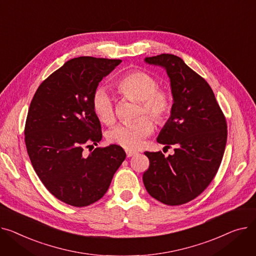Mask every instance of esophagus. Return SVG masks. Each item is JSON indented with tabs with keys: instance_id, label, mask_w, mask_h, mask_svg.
<instances>
[{
	"instance_id": "1",
	"label": "esophagus",
	"mask_w": 256,
	"mask_h": 256,
	"mask_svg": "<svg viewBox=\"0 0 256 256\" xmlns=\"http://www.w3.org/2000/svg\"><path fill=\"white\" fill-rule=\"evenodd\" d=\"M126 154H127V157H132V156H135L138 154V152L135 151H130V150H127L126 151Z\"/></svg>"
}]
</instances>
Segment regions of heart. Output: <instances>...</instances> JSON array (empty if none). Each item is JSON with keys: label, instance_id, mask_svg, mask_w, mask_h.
Segmentation results:
<instances>
[{"label": "heart", "instance_id": "obj_1", "mask_svg": "<svg viewBox=\"0 0 256 256\" xmlns=\"http://www.w3.org/2000/svg\"><path fill=\"white\" fill-rule=\"evenodd\" d=\"M116 86L124 98L140 102L138 116H142L136 121L110 129L108 140L125 148L135 150L154 130L150 116L157 124L166 122L172 110V96L168 90L158 88V82L153 75L140 70L125 74L118 80ZM92 106L102 123L110 125L116 121L114 99L104 86H98L94 91Z\"/></svg>", "mask_w": 256, "mask_h": 256}]
</instances>
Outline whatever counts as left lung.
<instances>
[{
  "instance_id": "8db88e82",
  "label": "left lung",
  "mask_w": 256,
  "mask_h": 256,
  "mask_svg": "<svg viewBox=\"0 0 256 256\" xmlns=\"http://www.w3.org/2000/svg\"><path fill=\"white\" fill-rule=\"evenodd\" d=\"M144 61L165 68L170 76L172 110L157 142L176 148L168 157L146 152L150 166L142 181L155 200L180 206L198 198L213 181L226 146V120L211 86L181 58L162 54Z\"/></svg>"
}]
</instances>
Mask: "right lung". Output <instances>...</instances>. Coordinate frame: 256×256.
Returning a JSON list of instances; mask_svg holds the SVG:
<instances>
[{
  "label": "right lung",
  "instance_id": "1",
  "mask_svg": "<svg viewBox=\"0 0 256 256\" xmlns=\"http://www.w3.org/2000/svg\"><path fill=\"white\" fill-rule=\"evenodd\" d=\"M121 62L71 58L43 80L30 104L24 126L30 160L45 188L67 204L82 208L99 200L126 158L116 144L83 152L102 138L93 93Z\"/></svg>",
  "mask_w": 256,
  "mask_h": 256
}]
</instances>
